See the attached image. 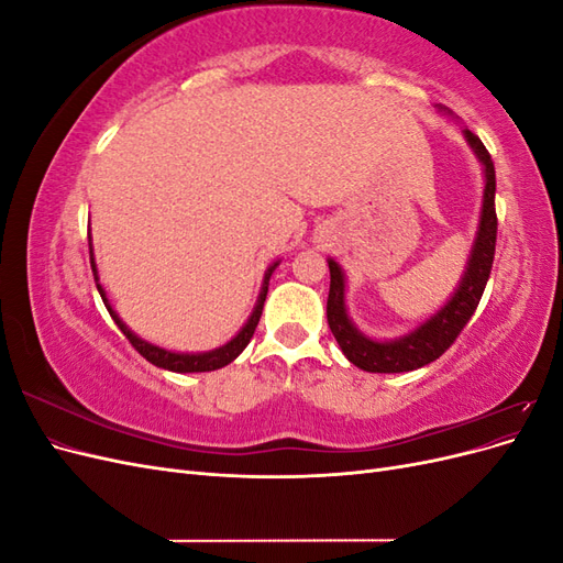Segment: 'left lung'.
Here are the masks:
<instances>
[{"mask_svg": "<svg viewBox=\"0 0 563 563\" xmlns=\"http://www.w3.org/2000/svg\"><path fill=\"white\" fill-rule=\"evenodd\" d=\"M465 139L470 141L476 157L484 164L486 174V190H484V209H482V223L476 232V242L472 258L467 263V272L463 284L457 286L455 296L444 305L430 321H424L420 329L408 333L391 343H376L354 329L345 312V279L335 261H329L331 269V288H329V302H327V319L331 333L335 335L340 350L347 360L368 373H404L416 371L420 366H428L437 362L444 354L455 338L463 333L467 321L472 319L476 305H479L486 282L490 277L493 255H496V240H498V216H496V166L488 155L486 145L479 141V135L465 129Z\"/></svg>", "mask_w": 563, "mask_h": 563, "instance_id": "obj_1", "label": "left lung"}]
</instances>
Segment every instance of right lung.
Returning <instances> with one entry per match:
<instances>
[{
	"instance_id": "add662e5",
	"label": "right lung",
	"mask_w": 563,
	"mask_h": 563,
	"mask_svg": "<svg viewBox=\"0 0 563 563\" xmlns=\"http://www.w3.org/2000/svg\"><path fill=\"white\" fill-rule=\"evenodd\" d=\"M275 267H277V263L267 269L265 284H263V291H261V298H258V305H255V310H253L251 319L246 321V327H244L240 333H236V338H232L228 345L218 347V350H213V352H203V354H178V352H168V350H162V347H155V345L145 343V340H141V338L135 335V333H131V331L126 329V323L114 314V310L110 308L108 300H106L103 286H100V284H96V286H98V294H100V298H103V302H106V308H108L110 317L114 319V323L119 327V331H122V333L126 335V340H129V343L135 347V352L143 354L150 364H155V366L166 368V371H174V373H201V371H216V368H223V366H228L230 362H234L236 356H240V354L244 352V347L249 345V340L253 338L255 327H258V321H261V314H263V302H265V296H267V282H269V277H272V272H275ZM91 269H93V277L98 279L93 258H91Z\"/></svg>"
}]
</instances>
